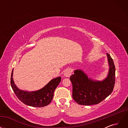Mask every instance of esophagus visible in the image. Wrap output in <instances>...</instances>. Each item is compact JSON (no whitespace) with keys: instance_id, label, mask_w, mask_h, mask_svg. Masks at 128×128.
<instances>
[{"instance_id":"esophagus-1","label":"esophagus","mask_w":128,"mask_h":128,"mask_svg":"<svg viewBox=\"0 0 128 128\" xmlns=\"http://www.w3.org/2000/svg\"><path fill=\"white\" fill-rule=\"evenodd\" d=\"M72 71L71 70V69L70 68L67 69L64 71V75L66 77H69L72 75Z\"/></svg>"}]
</instances>
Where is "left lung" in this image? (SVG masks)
<instances>
[{"label": "left lung", "mask_w": 128, "mask_h": 128, "mask_svg": "<svg viewBox=\"0 0 128 128\" xmlns=\"http://www.w3.org/2000/svg\"><path fill=\"white\" fill-rule=\"evenodd\" d=\"M109 70L102 80H94L82 69H76L70 77L72 85V98L79 104L92 105L102 102L113 90L115 80V67L110 56L107 53Z\"/></svg>", "instance_id": "1"}]
</instances>
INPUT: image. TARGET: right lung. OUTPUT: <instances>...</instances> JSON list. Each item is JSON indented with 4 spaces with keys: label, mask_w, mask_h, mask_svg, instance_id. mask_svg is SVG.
Here are the masks:
<instances>
[{
    "label": "right lung",
    "mask_w": 128,
    "mask_h": 128,
    "mask_svg": "<svg viewBox=\"0 0 128 128\" xmlns=\"http://www.w3.org/2000/svg\"><path fill=\"white\" fill-rule=\"evenodd\" d=\"M13 69L12 72L10 84L18 99L26 105L34 107H42L48 105L52 100L54 92L60 83L61 77L51 80L43 88L34 91L20 90L15 84L13 78Z\"/></svg>",
    "instance_id": "add662e5"
}]
</instances>
